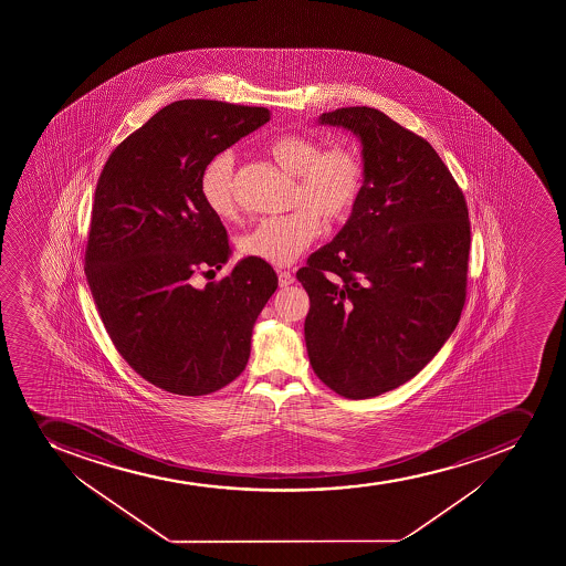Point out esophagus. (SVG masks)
<instances>
[{"instance_id":"obj_1","label":"esophagus","mask_w":566,"mask_h":566,"mask_svg":"<svg viewBox=\"0 0 566 566\" xmlns=\"http://www.w3.org/2000/svg\"><path fill=\"white\" fill-rule=\"evenodd\" d=\"M293 282H295V276H293L290 271H279V286L287 287L292 286Z\"/></svg>"}]
</instances>
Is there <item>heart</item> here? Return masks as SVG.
Wrapping results in <instances>:
<instances>
[{"instance_id": "1", "label": "heart", "mask_w": 566, "mask_h": 566, "mask_svg": "<svg viewBox=\"0 0 566 566\" xmlns=\"http://www.w3.org/2000/svg\"><path fill=\"white\" fill-rule=\"evenodd\" d=\"M269 157L297 180L295 202L306 207L260 221L240 238V251L271 265H290L319 234L321 218L334 223L348 216L364 185V164L350 146L321 151L319 142L304 135H282L269 142ZM202 201L218 218L235 212L234 157L223 151L202 169Z\"/></svg>"}]
</instances>
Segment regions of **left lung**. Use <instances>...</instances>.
Wrapping results in <instances>:
<instances>
[{
	"instance_id": "8db88e82",
	"label": "left lung",
	"mask_w": 566,
	"mask_h": 566,
	"mask_svg": "<svg viewBox=\"0 0 566 566\" xmlns=\"http://www.w3.org/2000/svg\"><path fill=\"white\" fill-rule=\"evenodd\" d=\"M317 124L358 138L364 185L347 223L297 271L304 339L321 381L364 400L419 375L455 331L469 210L436 149L380 111L337 108Z\"/></svg>"
}]
</instances>
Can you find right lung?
<instances>
[{"mask_svg":"<svg viewBox=\"0 0 566 566\" xmlns=\"http://www.w3.org/2000/svg\"><path fill=\"white\" fill-rule=\"evenodd\" d=\"M269 119L262 107L171 103L114 149L97 180L84 258L90 292L118 353L164 391L201 397L238 378L279 286L273 268L254 258L219 282L191 280L232 254L202 201V169Z\"/></svg>","mask_w":566,"mask_h":566,"instance_id":"1","label":"right lung"}]
</instances>
